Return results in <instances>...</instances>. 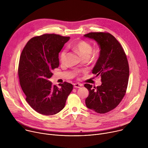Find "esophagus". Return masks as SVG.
Returning <instances> with one entry per match:
<instances>
[{
  "instance_id": "esophagus-1",
  "label": "esophagus",
  "mask_w": 148,
  "mask_h": 148,
  "mask_svg": "<svg viewBox=\"0 0 148 148\" xmlns=\"http://www.w3.org/2000/svg\"><path fill=\"white\" fill-rule=\"evenodd\" d=\"M74 87L75 88H80L81 87H82L83 85L82 84H79V83H75L74 84Z\"/></svg>"
}]
</instances>
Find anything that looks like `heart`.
<instances>
[{"label": "heart", "mask_w": 148, "mask_h": 148, "mask_svg": "<svg viewBox=\"0 0 148 148\" xmlns=\"http://www.w3.org/2000/svg\"><path fill=\"white\" fill-rule=\"evenodd\" d=\"M74 50L79 54V56L83 58L86 57H90L92 51V47L90 43L86 41H80L77 43L73 46ZM67 54V50H63L60 54V60L62 62L66 59Z\"/></svg>", "instance_id": "obj_1"}]
</instances>
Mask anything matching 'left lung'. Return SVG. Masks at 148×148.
<instances>
[{"mask_svg":"<svg viewBox=\"0 0 148 148\" xmlns=\"http://www.w3.org/2000/svg\"><path fill=\"white\" fill-rule=\"evenodd\" d=\"M95 40L100 51L92 73L101 77V85L92 87L86 84L89 91L86 99L88 108L99 114L107 113L116 107L127 88L130 69L127 58L118 41L108 33L95 32L84 35Z\"/></svg>","mask_w":148,"mask_h":148,"instance_id":"left-lung-1","label":"left lung"}]
</instances>
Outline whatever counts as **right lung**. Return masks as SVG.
I'll list each match as a JSON object with an SVG mask.
<instances>
[{"label":"right lung","instance_id":"1","mask_svg":"<svg viewBox=\"0 0 148 148\" xmlns=\"http://www.w3.org/2000/svg\"><path fill=\"white\" fill-rule=\"evenodd\" d=\"M70 37L45 34L31 38L21 54L18 75L26 100L36 112L45 115L56 114L64 108L73 90L71 84L53 86L49 79L59 66L58 54Z\"/></svg>","mask_w":148,"mask_h":148}]
</instances>
